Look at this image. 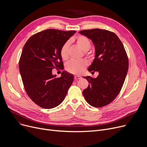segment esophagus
Returning a JSON list of instances; mask_svg holds the SVG:
<instances>
[{
	"label": "esophagus",
	"instance_id": "34e87169",
	"mask_svg": "<svg viewBox=\"0 0 147 147\" xmlns=\"http://www.w3.org/2000/svg\"><path fill=\"white\" fill-rule=\"evenodd\" d=\"M81 78H82L81 76H74V79H75L76 80H78L80 79Z\"/></svg>",
	"mask_w": 147,
	"mask_h": 147
}]
</instances>
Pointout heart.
Instances as JSON below:
<instances>
[{"label":"heart","instance_id":"heart-1","mask_svg":"<svg viewBox=\"0 0 147 147\" xmlns=\"http://www.w3.org/2000/svg\"><path fill=\"white\" fill-rule=\"evenodd\" d=\"M69 42H75L76 44L82 51H84V54H85L87 57L91 58L93 57V53L89 50L91 46V43L88 38L85 36L82 35L78 36V37L72 38ZM69 45V43L68 42H67L62 46V47L60 49V56L63 60L67 59L68 57ZM88 61L84 59L78 61H69L66 65L65 69L69 73L75 75H79L84 71V69L88 66Z\"/></svg>","mask_w":147,"mask_h":147}]
</instances>
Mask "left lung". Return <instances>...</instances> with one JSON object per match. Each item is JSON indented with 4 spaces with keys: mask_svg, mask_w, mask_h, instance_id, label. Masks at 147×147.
<instances>
[{
    "mask_svg": "<svg viewBox=\"0 0 147 147\" xmlns=\"http://www.w3.org/2000/svg\"><path fill=\"white\" fill-rule=\"evenodd\" d=\"M93 42L95 58L89 71H98L96 78L83 77L89 86L83 91L87 102L96 108L111 103L122 88L129 68L126 50L118 36L110 31L94 28L79 32Z\"/></svg>",
    "mask_w": 147,
    "mask_h": 147,
    "instance_id": "obj_1",
    "label": "left lung"
}]
</instances>
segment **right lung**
<instances>
[{"mask_svg": "<svg viewBox=\"0 0 147 147\" xmlns=\"http://www.w3.org/2000/svg\"><path fill=\"white\" fill-rule=\"evenodd\" d=\"M75 31L47 29L31 36L23 47L19 69L24 87L30 98L37 105L50 109L64 99L74 77L65 71L55 78L52 69L63 70L61 48Z\"/></svg>", "mask_w": 147, "mask_h": 147, "instance_id": "obj_1", "label": "right lung"}]
</instances>
